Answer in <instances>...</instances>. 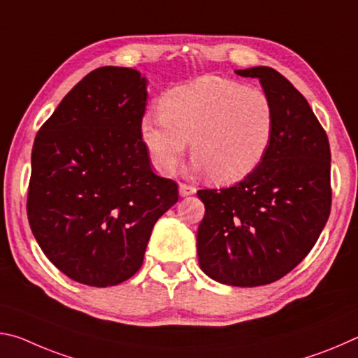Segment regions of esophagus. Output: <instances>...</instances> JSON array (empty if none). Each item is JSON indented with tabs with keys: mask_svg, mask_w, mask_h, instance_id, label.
Returning <instances> with one entry per match:
<instances>
[{
	"mask_svg": "<svg viewBox=\"0 0 358 358\" xmlns=\"http://www.w3.org/2000/svg\"><path fill=\"white\" fill-rule=\"evenodd\" d=\"M178 192L181 197H186V196H191V194L196 192V187L191 186V185H186V183H181L178 186Z\"/></svg>",
	"mask_w": 358,
	"mask_h": 358,
	"instance_id": "esophagus-1",
	"label": "esophagus"
}]
</instances>
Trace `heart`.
Here are the masks:
<instances>
[{
    "instance_id": "1",
    "label": "heart",
    "mask_w": 358,
    "mask_h": 358,
    "mask_svg": "<svg viewBox=\"0 0 358 358\" xmlns=\"http://www.w3.org/2000/svg\"><path fill=\"white\" fill-rule=\"evenodd\" d=\"M275 136V108L259 88L216 76L175 87L159 99V115L141 120V137L157 172L172 175L191 147L194 169L215 183L248 177Z\"/></svg>"
}]
</instances>
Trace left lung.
Here are the masks:
<instances>
[{"label":"left lung","mask_w":358,"mask_h":358,"mask_svg":"<svg viewBox=\"0 0 358 358\" xmlns=\"http://www.w3.org/2000/svg\"><path fill=\"white\" fill-rule=\"evenodd\" d=\"M259 78L275 108V136L264 161L240 183L201 189L199 265L227 286L275 282L316 245L330 216V145L316 115L280 72L235 71Z\"/></svg>","instance_id":"obj_1"}]
</instances>
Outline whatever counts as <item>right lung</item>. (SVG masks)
Segmentation results:
<instances>
[{
    "mask_svg": "<svg viewBox=\"0 0 358 358\" xmlns=\"http://www.w3.org/2000/svg\"><path fill=\"white\" fill-rule=\"evenodd\" d=\"M147 80L104 66L85 76L41 126L27 213L48 260L77 282L108 287L143 262L155 222L178 201L141 137Z\"/></svg>",
    "mask_w": 358,
    "mask_h": 358,
    "instance_id": "right-lung-1",
    "label": "right lung"
}]
</instances>
